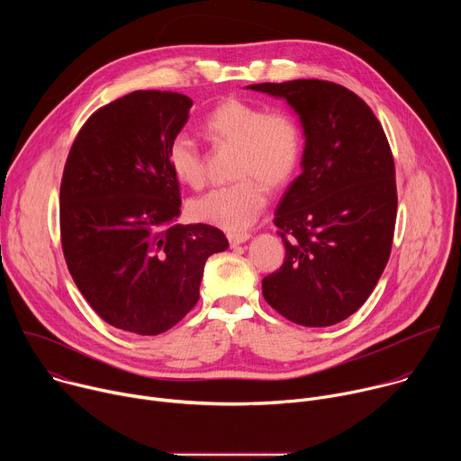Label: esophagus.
I'll use <instances>...</instances> for the list:
<instances>
[{"label":"esophagus","mask_w":461,"mask_h":461,"mask_svg":"<svg viewBox=\"0 0 461 461\" xmlns=\"http://www.w3.org/2000/svg\"><path fill=\"white\" fill-rule=\"evenodd\" d=\"M226 237H228V242H230L231 246H237V244L246 242V240L251 237V233H248V231H231V233H228Z\"/></svg>","instance_id":"34e87169"}]
</instances>
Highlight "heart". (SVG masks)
I'll return each mask as SVG.
<instances>
[{
    "label": "heart",
    "instance_id": "b5f03b06",
    "mask_svg": "<svg viewBox=\"0 0 461 461\" xmlns=\"http://www.w3.org/2000/svg\"><path fill=\"white\" fill-rule=\"evenodd\" d=\"M208 135L222 146L239 148L231 184L215 187L191 201V215L222 230H242L267 208L268 187H283L295 173L303 137L297 122L285 111L230 98L204 120ZM167 166L175 178L193 189L206 184V157L187 133H178L167 146Z\"/></svg>",
    "mask_w": 461,
    "mask_h": 461
}]
</instances>
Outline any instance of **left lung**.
I'll return each instance as SVG.
<instances>
[{
	"label": "left lung",
	"mask_w": 461,
	"mask_h": 461,
	"mask_svg": "<svg viewBox=\"0 0 461 461\" xmlns=\"http://www.w3.org/2000/svg\"><path fill=\"white\" fill-rule=\"evenodd\" d=\"M248 89L286 98L306 137L303 173L274 219L285 262L262 279V295L295 324L332 326L363 306L390 257L398 191L386 135L372 109L334 82Z\"/></svg>",
	"instance_id": "left-lung-1"
}]
</instances>
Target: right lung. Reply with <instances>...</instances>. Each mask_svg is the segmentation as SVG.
Here are the masks:
<instances>
[{"label":"right lung","instance_id":"1","mask_svg":"<svg viewBox=\"0 0 461 461\" xmlns=\"http://www.w3.org/2000/svg\"><path fill=\"white\" fill-rule=\"evenodd\" d=\"M191 105L178 93H129L87 118L63 167L65 262L91 308L125 332L169 330L199 301L208 257L228 248L215 226L175 224L167 146Z\"/></svg>","mask_w":461,"mask_h":461}]
</instances>
